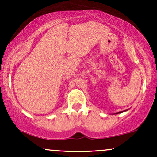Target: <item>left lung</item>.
I'll use <instances>...</instances> for the list:
<instances>
[{"label":"left lung","instance_id":"obj_1","mask_svg":"<svg viewBox=\"0 0 157 157\" xmlns=\"http://www.w3.org/2000/svg\"><path fill=\"white\" fill-rule=\"evenodd\" d=\"M122 113V111H120V112H117V113H115L117 114V113Z\"/></svg>","mask_w":157,"mask_h":157}]
</instances>
